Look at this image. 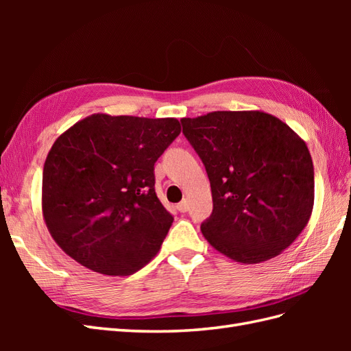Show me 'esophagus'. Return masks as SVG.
I'll return each mask as SVG.
<instances>
[{
	"label": "esophagus",
	"mask_w": 351,
	"mask_h": 351,
	"mask_svg": "<svg viewBox=\"0 0 351 351\" xmlns=\"http://www.w3.org/2000/svg\"><path fill=\"white\" fill-rule=\"evenodd\" d=\"M177 209H178L180 212H186V210L189 209V205H187V200H186V199H183L182 202H180V204H177Z\"/></svg>",
	"instance_id": "esophagus-1"
}]
</instances>
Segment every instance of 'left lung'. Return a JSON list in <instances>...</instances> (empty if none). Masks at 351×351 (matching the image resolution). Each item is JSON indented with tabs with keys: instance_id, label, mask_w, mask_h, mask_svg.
<instances>
[{
	"instance_id": "obj_1",
	"label": "left lung",
	"mask_w": 351,
	"mask_h": 351,
	"mask_svg": "<svg viewBox=\"0 0 351 351\" xmlns=\"http://www.w3.org/2000/svg\"><path fill=\"white\" fill-rule=\"evenodd\" d=\"M182 124L210 182L214 209L202 234L244 265L278 256L312 215L313 162L304 141L263 111H214Z\"/></svg>"
}]
</instances>
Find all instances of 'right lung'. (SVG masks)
Returning <instances> with one entry per match:
<instances>
[{
	"instance_id": "right-lung-1",
	"label": "right lung",
	"mask_w": 351,
	"mask_h": 351,
	"mask_svg": "<svg viewBox=\"0 0 351 351\" xmlns=\"http://www.w3.org/2000/svg\"><path fill=\"white\" fill-rule=\"evenodd\" d=\"M182 132L177 119L92 114L57 137L42 174L51 237L95 272L125 277L161 249L173 217L154 165Z\"/></svg>"
}]
</instances>
